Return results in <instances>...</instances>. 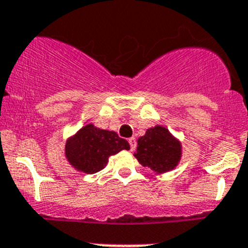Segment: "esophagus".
<instances>
[{"label": "esophagus", "mask_w": 248, "mask_h": 248, "mask_svg": "<svg viewBox=\"0 0 248 248\" xmlns=\"http://www.w3.org/2000/svg\"><path fill=\"white\" fill-rule=\"evenodd\" d=\"M129 144H130L131 150H135V148H137V139L135 138H130L129 139Z\"/></svg>", "instance_id": "esophagus-1"}]
</instances>
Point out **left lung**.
Instances as JSON below:
<instances>
[{"label": "left lung", "instance_id": "left-lung-1", "mask_svg": "<svg viewBox=\"0 0 248 248\" xmlns=\"http://www.w3.org/2000/svg\"><path fill=\"white\" fill-rule=\"evenodd\" d=\"M181 156L180 143L171 137L168 129L154 126L138 139L135 157L143 166L156 172L172 170Z\"/></svg>", "mask_w": 248, "mask_h": 248}]
</instances>
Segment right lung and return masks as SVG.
<instances>
[{"mask_svg":"<svg viewBox=\"0 0 248 248\" xmlns=\"http://www.w3.org/2000/svg\"><path fill=\"white\" fill-rule=\"evenodd\" d=\"M129 149L128 141L119 138L115 131L103 130L88 124L68 139L65 156L76 169L94 174L105 168L110 155Z\"/></svg>","mask_w":248,"mask_h":248,"instance_id":"add662e5","label":"right lung"}]
</instances>
